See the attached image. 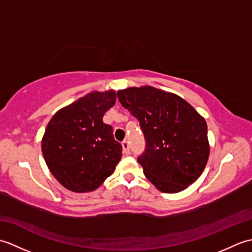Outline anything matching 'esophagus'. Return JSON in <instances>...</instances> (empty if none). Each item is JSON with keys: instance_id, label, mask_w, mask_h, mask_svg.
<instances>
[{"instance_id": "obj_1", "label": "esophagus", "mask_w": 252, "mask_h": 252, "mask_svg": "<svg viewBox=\"0 0 252 252\" xmlns=\"http://www.w3.org/2000/svg\"><path fill=\"white\" fill-rule=\"evenodd\" d=\"M122 145V148H123V153H125L126 155H129L130 154V146H129V143H127V141H123L121 143Z\"/></svg>"}]
</instances>
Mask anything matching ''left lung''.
<instances>
[{
  "mask_svg": "<svg viewBox=\"0 0 252 252\" xmlns=\"http://www.w3.org/2000/svg\"><path fill=\"white\" fill-rule=\"evenodd\" d=\"M117 96L140 121L146 147L137 161L146 178L169 194L194 183L210 153L206 120L180 96L147 85L118 91Z\"/></svg>",
  "mask_w": 252,
  "mask_h": 252,
  "instance_id": "1",
  "label": "left lung"
}]
</instances>
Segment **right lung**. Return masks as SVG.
Instances as JSON below:
<instances>
[{"label": "right lung", "mask_w": 252, "mask_h": 252, "mask_svg": "<svg viewBox=\"0 0 252 252\" xmlns=\"http://www.w3.org/2000/svg\"><path fill=\"white\" fill-rule=\"evenodd\" d=\"M115 103V91H95L58 110L47 125L42 153L52 174L67 189L92 191L114 173L122 146L103 117Z\"/></svg>", "instance_id": "right-lung-1"}]
</instances>
